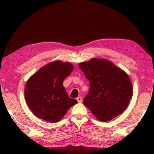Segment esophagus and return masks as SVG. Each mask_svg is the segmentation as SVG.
Segmentation results:
<instances>
[{
    "label": "esophagus",
    "mask_w": 154,
    "mask_h": 154,
    "mask_svg": "<svg viewBox=\"0 0 154 154\" xmlns=\"http://www.w3.org/2000/svg\"><path fill=\"white\" fill-rule=\"evenodd\" d=\"M77 100L78 103H82V98L81 96L77 97Z\"/></svg>",
    "instance_id": "esophagus-1"
}]
</instances>
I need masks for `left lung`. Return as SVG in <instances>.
Here are the masks:
<instances>
[{"label": "left lung", "mask_w": 154, "mask_h": 154, "mask_svg": "<svg viewBox=\"0 0 154 154\" xmlns=\"http://www.w3.org/2000/svg\"><path fill=\"white\" fill-rule=\"evenodd\" d=\"M79 67L90 84L83 103L95 117L105 122L122 114L133 96V85L126 72L104 58H92L80 63Z\"/></svg>", "instance_id": "left-lung-1"}]
</instances>
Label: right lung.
<instances>
[{"label":"right lung","instance_id":"1","mask_svg":"<svg viewBox=\"0 0 154 154\" xmlns=\"http://www.w3.org/2000/svg\"><path fill=\"white\" fill-rule=\"evenodd\" d=\"M74 69L70 63L56 60L45 65L28 79L24 96L37 117L51 123L59 121L77 103L68 96L63 82Z\"/></svg>","mask_w":154,"mask_h":154}]
</instances>
